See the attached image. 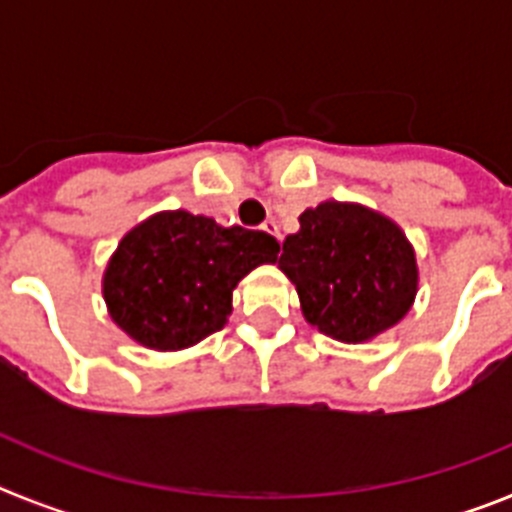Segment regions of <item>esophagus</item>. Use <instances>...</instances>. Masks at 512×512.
Returning a JSON list of instances; mask_svg holds the SVG:
<instances>
[{
	"instance_id": "obj_1",
	"label": "esophagus",
	"mask_w": 512,
	"mask_h": 512,
	"mask_svg": "<svg viewBox=\"0 0 512 512\" xmlns=\"http://www.w3.org/2000/svg\"><path fill=\"white\" fill-rule=\"evenodd\" d=\"M261 230H266V233H269V235H274V238H277V241H282V233H279V225H277V220H266V223L261 225Z\"/></svg>"
}]
</instances>
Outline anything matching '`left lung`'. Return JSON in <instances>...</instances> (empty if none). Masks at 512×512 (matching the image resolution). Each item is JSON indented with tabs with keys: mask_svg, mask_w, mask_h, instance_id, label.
Returning <instances> with one entry per match:
<instances>
[{
	"mask_svg": "<svg viewBox=\"0 0 512 512\" xmlns=\"http://www.w3.org/2000/svg\"><path fill=\"white\" fill-rule=\"evenodd\" d=\"M279 269L295 284L307 323L341 343L395 328L418 295V259L405 230L359 202L307 207L300 230L284 238Z\"/></svg>",
	"mask_w": 512,
	"mask_h": 512,
	"instance_id": "1",
	"label": "left lung"
}]
</instances>
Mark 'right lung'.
<instances>
[{
	"label": "right lung",
	"mask_w": 512,
	"mask_h": 512,
	"mask_svg": "<svg viewBox=\"0 0 512 512\" xmlns=\"http://www.w3.org/2000/svg\"><path fill=\"white\" fill-rule=\"evenodd\" d=\"M274 235L164 210L130 228L102 274L112 323L140 346L182 351L223 328L248 271L277 264Z\"/></svg>",
	"instance_id": "obj_1"
}]
</instances>
